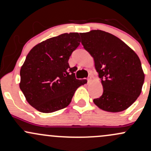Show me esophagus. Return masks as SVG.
I'll use <instances>...</instances> for the list:
<instances>
[{
	"label": "esophagus",
	"mask_w": 151,
	"mask_h": 151,
	"mask_svg": "<svg viewBox=\"0 0 151 151\" xmlns=\"http://www.w3.org/2000/svg\"><path fill=\"white\" fill-rule=\"evenodd\" d=\"M91 76H89V77H88V78H87V80H88V82H90V81H91Z\"/></svg>",
	"instance_id": "esophagus-1"
}]
</instances>
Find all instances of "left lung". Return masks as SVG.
Segmentation results:
<instances>
[{
  "label": "left lung",
  "mask_w": 151,
  "mask_h": 151,
  "mask_svg": "<svg viewBox=\"0 0 151 151\" xmlns=\"http://www.w3.org/2000/svg\"><path fill=\"white\" fill-rule=\"evenodd\" d=\"M80 35L103 86V93L93 103L106 111L126 110L141 94L144 82L138 56L125 42L105 31L91 30Z\"/></svg>",
  "instance_id": "1"
}]
</instances>
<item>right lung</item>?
<instances>
[{"instance_id":"obj_1","label":"right lung","mask_w":151,"mask_h":151,"mask_svg":"<svg viewBox=\"0 0 151 151\" xmlns=\"http://www.w3.org/2000/svg\"><path fill=\"white\" fill-rule=\"evenodd\" d=\"M78 32L64 33L35 45L20 69V89L30 104L42 113H52L70 104L79 86L87 82L77 79L76 67L68 61L80 44Z\"/></svg>"}]
</instances>
